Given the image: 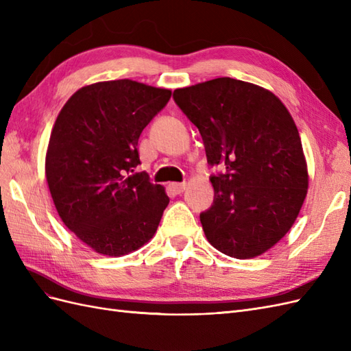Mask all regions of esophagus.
<instances>
[{
  "mask_svg": "<svg viewBox=\"0 0 351 351\" xmlns=\"http://www.w3.org/2000/svg\"><path fill=\"white\" fill-rule=\"evenodd\" d=\"M186 187H187L186 183H169V189H171V192L176 193V195L183 193Z\"/></svg>",
  "mask_w": 351,
  "mask_h": 351,
  "instance_id": "1",
  "label": "esophagus"
}]
</instances>
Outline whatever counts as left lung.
<instances>
[{
  "label": "left lung",
  "mask_w": 351,
  "mask_h": 351,
  "mask_svg": "<svg viewBox=\"0 0 351 351\" xmlns=\"http://www.w3.org/2000/svg\"><path fill=\"white\" fill-rule=\"evenodd\" d=\"M176 104L204 139L214 204L202 212L208 241L250 259L275 246L299 215L309 174L299 130L280 98L258 84L218 77L176 89Z\"/></svg>",
  "instance_id": "1"
}]
</instances>
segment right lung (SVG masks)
Segmentation results:
<instances>
[{"mask_svg": "<svg viewBox=\"0 0 351 351\" xmlns=\"http://www.w3.org/2000/svg\"><path fill=\"white\" fill-rule=\"evenodd\" d=\"M171 90L130 79L74 92L52 127L45 176L60 218L105 256L129 254L156 232L169 197L141 164L137 142Z\"/></svg>", "mask_w": 351, "mask_h": 351, "instance_id": "add662e5", "label": "right lung"}]
</instances>
